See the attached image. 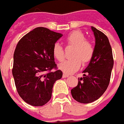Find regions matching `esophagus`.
Returning a JSON list of instances; mask_svg holds the SVG:
<instances>
[{
  "instance_id": "obj_1",
  "label": "esophagus",
  "mask_w": 124,
  "mask_h": 124,
  "mask_svg": "<svg viewBox=\"0 0 124 124\" xmlns=\"http://www.w3.org/2000/svg\"><path fill=\"white\" fill-rule=\"evenodd\" d=\"M68 77H69V75H67V74L63 75V78H68Z\"/></svg>"
}]
</instances>
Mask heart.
<instances>
[{
	"label": "heart",
	"mask_w": 124,
	"mask_h": 124,
	"mask_svg": "<svg viewBox=\"0 0 124 124\" xmlns=\"http://www.w3.org/2000/svg\"><path fill=\"white\" fill-rule=\"evenodd\" d=\"M68 45L74 46L72 53V59L65 61L59 65V69L66 73L71 74L77 71L80 68L81 62L87 63L92 59L94 49L89 41L85 40V37L79 31H74L70 32L66 38ZM53 54L59 61H62L65 59L63 48L60 44L56 43L53 48Z\"/></svg>",
	"instance_id": "obj_1"
}]
</instances>
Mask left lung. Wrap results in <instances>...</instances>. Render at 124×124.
<instances>
[{
  "label": "left lung",
  "mask_w": 124,
  "mask_h": 124,
  "mask_svg": "<svg viewBox=\"0 0 124 124\" xmlns=\"http://www.w3.org/2000/svg\"><path fill=\"white\" fill-rule=\"evenodd\" d=\"M95 37L93 55L89 65L83 70V78L71 91L77 101L89 103L98 100L106 92L114 66L112 50L108 38L102 32L92 27Z\"/></svg>",
  "instance_id": "8db88e82"
}]
</instances>
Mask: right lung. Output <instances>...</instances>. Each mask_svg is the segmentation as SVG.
Returning <instances> with one entry per match:
<instances>
[{"label":"right lung","mask_w":124,"mask_h":124,"mask_svg":"<svg viewBox=\"0 0 124 124\" xmlns=\"http://www.w3.org/2000/svg\"><path fill=\"white\" fill-rule=\"evenodd\" d=\"M62 36L45 27H37L25 35L16 46L13 78L18 95L29 105L46 104L51 98L54 83L62 78L61 70L51 71L57 66L53 48Z\"/></svg>","instance_id":"1"}]
</instances>
